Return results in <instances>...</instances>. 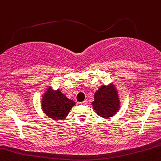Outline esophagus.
<instances>
[{
	"label": "esophagus",
	"instance_id": "esophagus-1",
	"mask_svg": "<svg viewBox=\"0 0 161 161\" xmlns=\"http://www.w3.org/2000/svg\"><path fill=\"white\" fill-rule=\"evenodd\" d=\"M80 104H82V105H87V100H84V102H80Z\"/></svg>",
	"mask_w": 161,
	"mask_h": 161
}]
</instances>
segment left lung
Here are the masks:
<instances>
[{
  "label": "left lung",
  "mask_w": 161,
  "mask_h": 161,
  "mask_svg": "<svg viewBox=\"0 0 161 161\" xmlns=\"http://www.w3.org/2000/svg\"><path fill=\"white\" fill-rule=\"evenodd\" d=\"M93 108L97 115L109 118L115 115L119 108V101L116 90L112 86H102L94 94Z\"/></svg>",
  "instance_id": "left-lung-1"
}]
</instances>
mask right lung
<instances>
[{
  "label": "right lung",
  "mask_w": 161,
  "mask_h": 161,
  "mask_svg": "<svg viewBox=\"0 0 161 161\" xmlns=\"http://www.w3.org/2000/svg\"><path fill=\"white\" fill-rule=\"evenodd\" d=\"M75 102L69 100L60 91L52 92L48 89L42 97V106L44 113L54 120H63L67 116Z\"/></svg>",
  "instance_id": "obj_1"
}]
</instances>
